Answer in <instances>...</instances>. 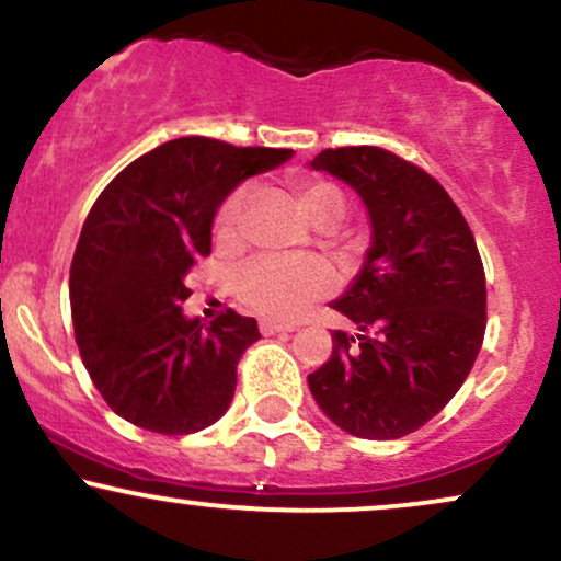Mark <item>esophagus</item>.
I'll list each match as a JSON object with an SVG mask.
<instances>
[{"label": "esophagus", "mask_w": 561, "mask_h": 561, "mask_svg": "<svg viewBox=\"0 0 561 561\" xmlns=\"http://www.w3.org/2000/svg\"><path fill=\"white\" fill-rule=\"evenodd\" d=\"M263 334H287L295 332V324H279V321H261Z\"/></svg>", "instance_id": "34e87169"}]
</instances>
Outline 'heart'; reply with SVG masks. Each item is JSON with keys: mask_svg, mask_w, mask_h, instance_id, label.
Listing matches in <instances>:
<instances>
[{"mask_svg": "<svg viewBox=\"0 0 561 561\" xmlns=\"http://www.w3.org/2000/svg\"><path fill=\"white\" fill-rule=\"evenodd\" d=\"M293 197L300 214L313 227H334L345 216V195L337 184L327 179H298L293 182ZM244 208V190H234L218 205L214 218L216 240L231 244L240 234V218ZM332 272L317 259H276L261 255L237 272L234 289L250 311L268 319L298 317L308 302L330 293Z\"/></svg>", "mask_w": 561, "mask_h": 561, "instance_id": "heart-1", "label": "heart"}]
</instances>
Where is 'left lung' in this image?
<instances>
[{
    "label": "left lung",
    "instance_id": "1",
    "mask_svg": "<svg viewBox=\"0 0 561 561\" xmlns=\"http://www.w3.org/2000/svg\"><path fill=\"white\" fill-rule=\"evenodd\" d=\"M358 192L371 244L330 306L356 324L308 388L345 433L396 440L459 392L485 337V272L472 229L430 173L382 147H337L311 160Z\"/></svg>",
    "mask_w": 561,
    "mask_h": 561
}]
</instances>
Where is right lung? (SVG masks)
I'll list each match as a JSON object with an SVG mask.
<instances>
[{"label":"right lung","instance_id":"obj_1","mask_svg":"<svg viewBox=\"0 0 561 561\" xmlns=\"http://www.w3.org/2000/svg\"><path fill=\"white\" fill-rule=\"evenodd\" d=\"M293 150L182 137L128 163L83 221L70 263V313L94 388L126 422L190 435L227 414L255 319H186V272L210 253L218 205Z\"/></svg>","mask_w":561,"mask_h":561}]
</instances>
